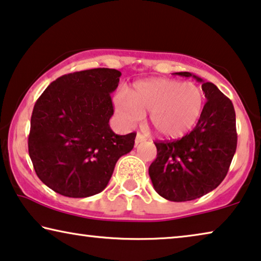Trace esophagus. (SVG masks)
Listing matches in <instances>:
<instances>
[{
	"mask_svg": "<svg viewBox=\"0 0 261 261\" xmlns=\"http://www.w3.org/2000/svg\"><path fill=\"white\" fill-rule=\"evenodd\" d=\"M146 139V137L144 135H142L141 132H138L137 135H136V139H135V143H136V145L137 144H139V143H142V142H144Z\"/></svg>",
	"mask_w": 261,
	"mask_h": 261,
	"instance_id": "34e87169",
	"label": "esophagus"
}]
</instances>
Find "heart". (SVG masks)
<instances>
[{"label": "heart", "mask_w": 261, "mask_h": 261, "mask_svg": "<svg viewBox=\"0 0 261 261\" xmlns=\"http://www.w3.org/2000/svg\"><path fill=\"white\" fill-rule=\"evenodd\" d=\"M202 90L194 83L153 78L142 80L116 98V112L125 126H135L145 112L157 135L179 138L193 129L203 110Z\"/></svg>", "instance_id": "heart-1"}]
</instances>
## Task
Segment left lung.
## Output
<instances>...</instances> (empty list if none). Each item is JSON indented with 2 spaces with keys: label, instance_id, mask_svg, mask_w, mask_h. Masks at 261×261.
<instances>
[{
  "label": "left lung",
  "instance_id": "left-lung-1",
  "mask_svg": "<svg viewBox=\"0 0 261 261\" xmlns=\"http://www.w3.org/2000/svg\"><path fill=\"white\" fill-rule=\"evenodd\" d=\"M202 83L207 99L196 126L177 141L155 142L156 160L149 176L157 193L174 202L192 201L214 190L226 177L237 150L236 111L232 101L213 83Z\"/></svg>",
  "mask_w": 261,
  "mask_h": 261
}]
</instances>
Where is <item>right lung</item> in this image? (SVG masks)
Segmentation results:
<instances>
[{
  "mask_svg": "<svg viewBox=\"0 0 261 261\" xmlns=\"http://www.w3.org/2000/svg\"><path fill=\"white\" fill-rule=\"evenodd\" d=\"M122 73L93 68L53 82L33 109L28 151L38 177L60 195L89 197L102 192L136 134L110 127L111 93Z\"/></svg>",
  "mask_w": 261,
  "mask_h": 261,
  "instance_id": "obj_1",
  "label": "right lung"
}]
</instances>
